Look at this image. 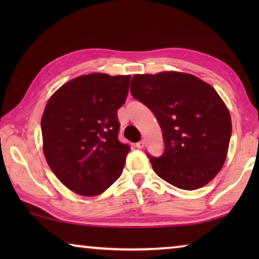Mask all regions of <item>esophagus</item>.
I'll return each instance as SVG.
<instances>
[{
  "mask_svg": "<svg viewBox=\"0 0 259 259\" xmlns=\"http://www.w3.org/2000/svg\"><path fill=\"white\" fill-rule=\"evenodd\" d=\"M136 146H137L138 148H140V150H142V148H144V146H145V142H144V140H140V142H138L137 144H136Z\"/></svg>",
  "mask_w": 259,
  "mask_h": 259,
  "instance_id": "obj_1",
  "label": "esophagus"
}]
</instances>
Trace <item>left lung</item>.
Listing matches in <instances>:
<instances>
[{"label": "left lung", "instance_id": "obj_1", "mask_svg": "<svg viewBox=\"0 0 259 259\" xmlns=\"http://www.w3.org/2000/svg\"><path fill=\"white\" fill-rule=\"evenodd\" d=\"M130 91L163 131V154L147 155L157 176L187 191L212 181L226 160L232 135L230 112L217 91L181 72L137 74Z\"/></svg>", "mask_w": 259, "mask_h": 259}]
</instances>
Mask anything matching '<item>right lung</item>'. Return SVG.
Segmentation results:
<instances>
[{
    "label": "right lung",
    "mask_w": 259,
    "mask_h": 259,
    "mask_svg": "<svg viewBox=\"0 0 259 259\" xmlns=\"http://www.w3.org/2000/svg\"><path fill=\"white\" fill-rule=\"evenodd\" d=\"M130 75L94 73L61 85L41 120L43 152L57 178L84 196L98 195L121 176L130 151L119 135L117 109Z\"/></svg>",
    "instance_id": "obj_1"
}]
</instances>
